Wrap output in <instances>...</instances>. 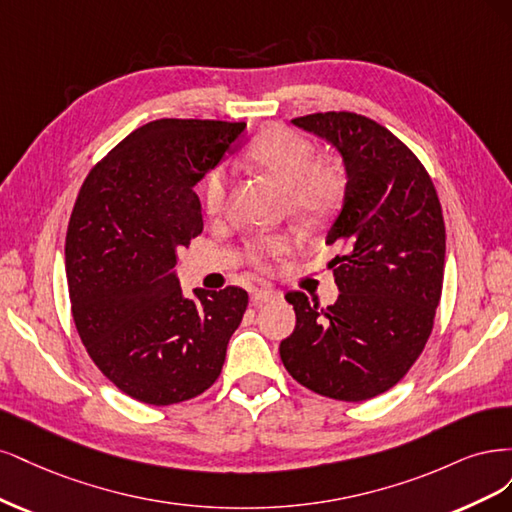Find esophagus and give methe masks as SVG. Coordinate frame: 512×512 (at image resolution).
Returning <instances> with one entry per match:
<instances>
[{
	"label": "esophagus",
	"mask_w": 512,
	"mask_h": 512,
	"mask_svg": "<svg viewBox=\"0 0 512 512\" xmlns=\"http://www.w3.org/2000/svg\"><path fill=\"white\" fill-rule=\"evenodd\" d=\"M278 298H280V291H276L274 287H261V289H255V293H253V304L261 306V304L278 300Z\"/></svg>",
	"instance_id": "obj_1"
}]
</instances>
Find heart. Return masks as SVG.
I'll return each mask as SVG.
<instances>
[{
	"instance_id": "heart-1",
	"label": "heart",
	"mask_w": 512,
	"mask_h": 512,
	"mask_svg": "<svg viewBox=\"0 0 512 512\" xmlns=\"http://www.w3.org/2000/svg\"><path fill=\"white\" fill-rule=\"evenodd\" d=\"M251 166L285 191L287 208L306 223H323L340 208L346 193V172L336 159H317L312 142L298 131L272 125L261 131L249 146ZM229 176L225 168L212 170L204 183V206L219 217L227 204ZM298 244L293 234H261L246 244V257L266 270L270 261H280Z\"/></svg>"
}]
</instances>
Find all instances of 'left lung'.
<instances>
[{"mask_svg":"<svg viewBox=\"0 0 512 512\" xmlns=\"http://www.w3.org/2000/svg\"><path fill=\"white\" fill-rule=\"evenodd\" d=\"M342 157L346 193L327 244L338 300L323 308L302 291L285 298L295 329L280 359L300 385L342 402L391 389L432 334L444 276V219L430 174L389 129L355 112L291 121Z\"/></svg>","mask_w":512,"mask_h":512,"instance_id":"8db88e82","label":"left lung"}]
</instances>
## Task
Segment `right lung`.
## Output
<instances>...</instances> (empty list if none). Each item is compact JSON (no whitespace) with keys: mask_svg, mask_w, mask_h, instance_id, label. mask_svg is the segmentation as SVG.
Here are the masks:
<instances>
[{"mask_svg":"<svg viewBox=\"0 0 512 512\" xmlns=\"http://www.w3.org/2000/svg\"><path fill=\"white\" fill-rule=\"evenodd\" d=\"M246 123L159 119L119 142L80 187L65 236L72 317L89 357L129 398L168 406L217 381L249 304L240 287L185 298L178 249L202 234L195 185L238 151Z\"/></svg>","mask_w":512,"mask_h":512,"instance_id":"add662e5","label":"right lung"}]
</instances>
